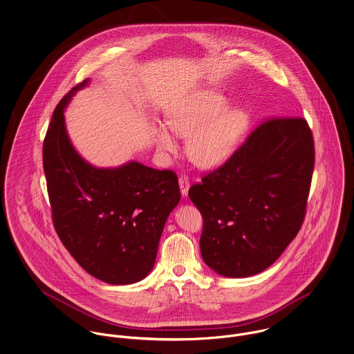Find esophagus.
I'll use <instances>...</instances> for the list:
<instances>
[{"mask_svg":"<svg viewBox=\"0 0 354 354\" xmlns=\"http://www.w3.org/2000/svg\"><path fill=\"white\" fill-rule=\"evenodd\" d=\"M179 189H180V194L183 198H186L189 194V189H190V182L187 178H179Z\"/></svg>","mask_w":354,"mask_h":354,"instance_id":"esophagus-1","label":"esophagus"}]
</instances>
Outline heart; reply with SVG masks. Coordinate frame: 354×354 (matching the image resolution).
Returning a JSON list of instances; mask_svg holds the SVG:
<instances>
[{
  "mask_svg": "<svg viewBox=\"0 0 354 354\" xmlns=\"http://www.w3.org/2000/svg\"><path fill=\"white\" fill-rule=\"evenodd\" d=\"M230 100L216 89H198L169 110L167 124L153 130L160 152L175 155L178 136L188 137L192 161L205 169L223 165L239 148L250 127V114L241 107H228Z\"/></svg>",
  "mask_w": 354,
  "mask_h": 354,
  "instance_id": "obj_1",
  "label": "heart"
}]
</instances>
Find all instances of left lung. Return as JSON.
Masks as SVG:
<instances>
[{
    "instance_id": "1",
    "label": "left lung",
    "mask_w": 354,
    "mask_h": 354,
    "mask_svg": "<svg viewBox=\"0 0 354 354\" xmlns=\"http://www.w3.org/2000/svg\"><path fill=\"white\" fill-rule=\"evenodd\" d=\"M314 162L306 119H269L224 165L192 186L189 196L203 217L205 263L230 278L272 266L303 224Z\"/></svg>"
}]
</instances>
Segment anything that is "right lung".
<instances>
[{"label":"right lung","mask_w":354,"mask_h":354,"mask_svg":"<svg viewBox=\"0 0 354 354\" xmlns=\"http://www.w3.org/2000/svg\"><path fill=\"white\" fill-rule=\"evenodd\" d=\"M89 79L55 107L43 142V168L55 231L80 266L111 285L144 279L158 241L180 201L178 176L138 161L95 167L80 156L65 124V109Z\"/></svg>","instance_id":"add662e5"}]
</instances>
